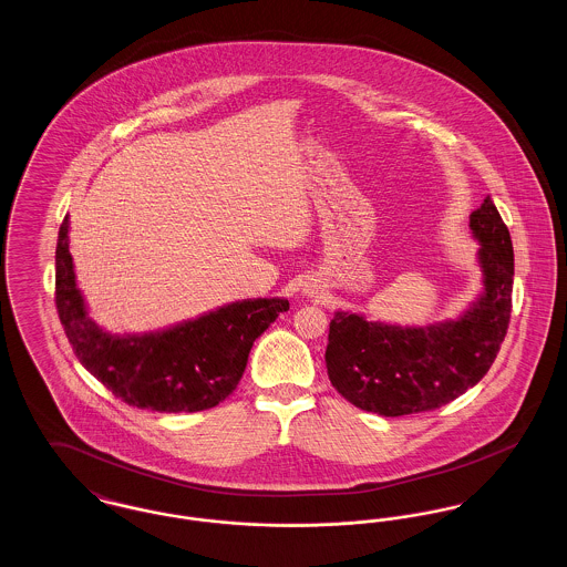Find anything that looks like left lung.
I'll use <instances>...</instances> for the list:
<instances>
[{"mask_svg":"<svg viewBox=\"0 0 567 567\" xmlns=\"http://www.w3.org/2000/svg\"><path fill=\"white\" fill-rule=\"evenodd\" d=\"M470 227L481 240L485 293L458 321L404 329L333 315L327 374L352 405L382 416L427 412L463 395L493 365L513 312V240L491 197Z\"/></svg>","mask_w":567,"mask_h":567,"instance_id":"left-lung-1","label":"left lung"}]
</instances>
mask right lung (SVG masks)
Returning <instances> with one entry per match:
<instances>
[{"instance_id":"right-lung-1","label":"right lung","mask_w":567,"mask_h":567,"mask_svg":"<svg viewBox=\"0 0 567 567\" xmlns=\"http://www.w3.org/2000/svg\"><path fill=\"white\" fill-rule=\"evenodd\" d=\"M54 303L82 365L125 404L157 412H199L240 382L252 342L287 299H248L151 336H110L86 317L63 218L54 252Z\"/></svg>"}]
</instances>
